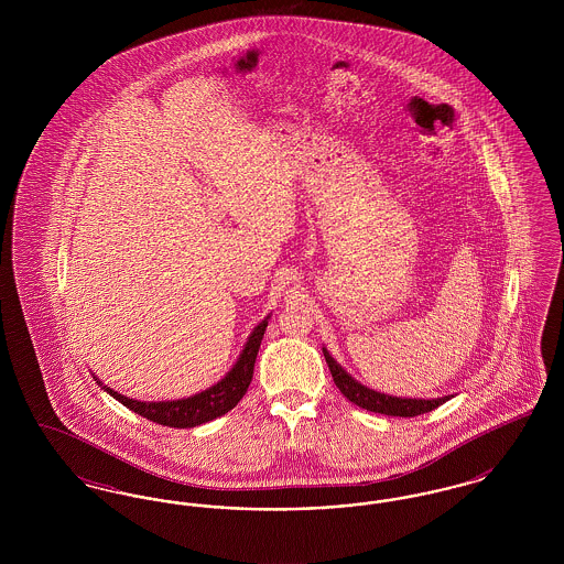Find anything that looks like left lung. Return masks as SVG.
<instances>
[{"label": "left lung", "mask_w": 564, "mask_h": 564, "mask_svg": "<svg viewBox=\"0 0 564 564\" xmlns=\"http://www.w3.org/2000/svg\"><path fill=\"white\" fill-rule=\"evenodd\" d=\"M323 355H325V361L329 366V372L332 378L336 382V387L340 389V393L349 400V402L359 405V408H366L370 412H378V414H387V416H419V414H425L435 410L437 405L453 400L455 395H444V398H433V400H412V398H398V395H389V393H380L375 391L366 384H361L359 380H355L352 376L329 355V350L323 347Z\"/></svg>", "instance_id": "8db88e82"}]
</instances>
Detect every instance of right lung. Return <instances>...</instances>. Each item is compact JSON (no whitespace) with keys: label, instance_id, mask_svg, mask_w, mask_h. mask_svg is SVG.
I'll return each instance as SVG.
<instances>
[{"label":"right lung","instance_id":"obj_1","mask_svg":"<svg viewBox=\"0 0 564 564\" xmlns=\"http://www.w3.org/2000/svg\"><path fill=\"white\" fill-rule=\"evenodd\" d=\"M269 317H264L262 322L253 327V332L249 334L245 347H242L239 359L235 361V366L226 372L224 378H219L209 389L194 393L189 398L182 400H171V402H139L133 398H127L113 389H109L108 384H104L97 376L93 378L101 384V389L109 393L113 400L127 405L129 410L137 412L139 416L166 425V427H177V430H188L196 427L203 423H209L217 416L226 414L228 410H232L237 403L241 402L251 378H253V366H256V357L262 345Z\"/></svg>","mask_w":564,"mask_h":564}]
</instances>
